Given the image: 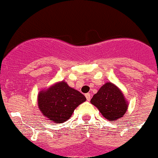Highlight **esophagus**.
Masks as SVG:
<instances>
[{
    "instance_id": "esophagus-1",
    "label": "esophagus",
    "mask_w": 158,
    "mask_h": 158,
    "mask_svg": "<svg viewBox=\"0 0 158 158\" xmlns=\"http://www.w3.org/2000/svg\"><path fill=\"white\" fill-rule=\"evenodd\" d=\"M85 97H86V98H87V101H90V94L89 93H87V94H85Z\"/></svg>"
}]
</instances>
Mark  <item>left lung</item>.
<instances>
[{"label":"left lung","mask_w":158,"mask_h":158,"mask_svg":"<svg viewBox=\"0 0 158 158\" xmlns=\"http://www.w3.org/2000/svg\"><path fill=\"white\" fill-rule=\"evenodd\" d=\"M90 103L110 122L122 118L128 107V102L123 92L111 82L104 84L94 95Z\"/></svg>","instance_id":"1"}]
</instances>
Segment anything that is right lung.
I'll use <instances>...</instances> for the list:
<instances>
[{
    "instance_id": "add662e5",
    "label": "right lung",
    "mask_w": 158,
    "mask_h": 158,
    "mask_svg": "<svg viewBox=\"0 0 158 158\" xmlns=\"http://www.w3.org/2000/svg\"><path fill=\"white\" fill-rule=\"evenodd\" d=\"M86 101L78 90L69 87L64 81L55 83L39 91L37 104L39 110L49 121L61 124L71 118L77 106Z\"/></svg>"
}]
</instances>
